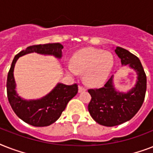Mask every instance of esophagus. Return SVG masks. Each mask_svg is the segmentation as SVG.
Instances as JSON below:
<instances>
[{
    "mask_svg": "<svg viewBox=\"0 0 153 153\" xmlns=\"http://www.w3.org/2000/svg\"><path fill=\"white\" fill-rule=\"evenodd\" d=\"M86 89L85 88L84 86H81V85H80V86H79V92H82V91H86Z\"/></svg>",
    "mask_w": 153,
    "mask_h": 153,
    "instance_id": "esophagus-1",
    "label": "esophagus"
}]
</instances>
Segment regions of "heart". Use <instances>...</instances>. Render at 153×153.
I'll list each match as a JSON object with an SVG mask.
<instances>
[{"instance_id": "obj_1", "label": "heart", "mask_w": 153, "mask_h": 153, "mask_svg": "<svg viewBox=\"0 0 153 153\" xmlns=\"http://www.w3.org/2000/svg\"><path fill=\"white\" fill-rule=\"evenodd\" d=\"M114 67V56L109 51L88 48L73 55L71 66L67 67L71 74H84V81L91 86H98L109 77Z\"/></svg>"}]
</instances>
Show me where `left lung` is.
Returning a JSON list of instances; mask_svg holds the SVG:
<instances>
[{
	"mask_svg": "<svg viewBox=\"0 0 153 153\" xmlns=\"http://www.w3.org/2000/svg\"><path fill=\"white\" fill-rule=\"evenodd\" d=\"M115 52L122 65H129L138 74L137 82L128 93H119L113 86V76L100 88L89 89L91 100L88 110L92 118L102 126L112 127L130 120L139 111L145 100L147 78L140 59L135 55L120 47Z\"/></svg>",
	"mask_w": 153,
	"mask_h": 153,
	"instance_id": "8db88e82",
	"label": "left lung"
}]
</instances>
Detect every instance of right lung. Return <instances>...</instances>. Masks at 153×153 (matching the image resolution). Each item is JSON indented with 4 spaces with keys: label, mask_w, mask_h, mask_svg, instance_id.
Instances as JSON below:
<instances>
[{
    "label": "right lung",
    "mask_w": 153,
    "mask_h": 153,
    "mask_svg": "<svg viewBox=\"0 0 153 153\" xmlns=\"http://www.w3.org/2000/svg\"><path fill=\"white\" fill-rule=\"evenodd\" d=\"M62 44L59 43L32 45L18 53L13 60L6 83L8 102L18 117L32 126L44 127L50 126L57 121L68 102L78 93V84L68 86L59 83L51 93L39 100H23L16 94L15 91L16 84L13 77L15 63L20 56L32 52L53 55L55 57L60 58L62 56Z\"/></svg>",
    "instance_id": "1"
}]
</instances>
